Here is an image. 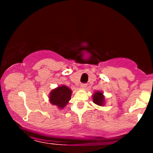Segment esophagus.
Here are the masks:
<instances>
[{
	"label": "esophagus",
	"instance_id": "esophagus-1",
	"mask_svg": "<svg viewBox=\"0 0 153 153\" xmlns=\"http://www.w3.org/2000/svg\"><path fill=\"white\" fill-rule=\"evenodd\" d=\"M81 86H82V88H86L87 84H82L81 85Z\"/></svg>",
	"mask_w": 153,
	"mask_h": 153
}]
</instances>
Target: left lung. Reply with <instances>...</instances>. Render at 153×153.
Returning a JSON list of instances; mask_svg holds the SVG:
<instances>
[{
    "mask_svg": "<svg viewBox=\"0 0 153 153\" xmlns=\"http://www.w3.org/2000/svg\"><path fill=\"white\" fill-rule=\"evenodd\" d=\"M93 102H94L96 105L99 106H103L105 105V97L103 95L102 92L97 91L92 96Z\"/></svg>",
    "mask_w": 153,
    "mask_h": 153,
    "instance_id": "1",
    "label": "left lung"
}]
</instances>
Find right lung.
Returning a JSON list of instances; mask_svg holds the SVG:
<instances>
[{"label": "right lung", "instance_id": "add662e5", "mask_svg": "<svg viewBox=\"0 0 153 153\" xmlns=\"http://www.w3.org/2000/svg\"><path fill=\"white\" fill-rule=\"evenodd\" d=\"M72 91L68 87L62 85L53 89L49 94V100L52 105L62 109L68 104L71 99Z\"/></svg>", "mask_w": 153, "mask_h": 153}]
</instances>
